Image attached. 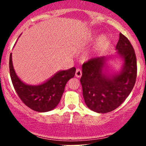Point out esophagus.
<instances>
[{"label": "esophagus", "mask_w": 146, "mask_h": 146, "mask_svg": "<svg viewBox=\"0 0 146 146\" xmlns=\"http://www.w3.org/2000/svg\"><path fill=\"white\" fill-rule=\"evenodd\" d=\"M82 70L80 69V68H77L76 72H75V76H76L77 78H80V77L82 76Z\"/></svg>", "instance_id": "esophagus-1"}]
</instances>
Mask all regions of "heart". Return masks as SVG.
<instances>
[{
  "label": "heart",
  "instance_id": "b5f03b06",
  "mask_svg": "<svg viewBox=\"0 0 146 146\" xmlns=\"http://www.w3.org/2000/svg\"><path fill=\"white\" fill-rule=\"evenodd\" d=\"M90 38H92V36H90ZM108 42V36L106 34H103L100 36L98 38V40L96 42V48L97 50L102 49L104 46L106 45Z\"/></svg>",
  "mask_w": 146,
  "mask_h": 146
}]
</instances>
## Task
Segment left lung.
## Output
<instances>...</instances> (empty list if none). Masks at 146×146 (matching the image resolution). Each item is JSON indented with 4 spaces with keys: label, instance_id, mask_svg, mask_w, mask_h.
Here are the masks:
<instances>
[{
    "label": "left lung",
    "instance_id": "obj_1",
    "mask_svg": "<svg viewBox=\"0 0 146 146\" xmlns=\"http://www.w3.org/2000/svg\"><path fill=\"white\" fill-rule=\"evenodd\" d=\"M116 48L125 62L119 74L110 78L103 74L105 57L91 58L82 65L80 82L84 99L87 106L96 113H109L118 108L130 95L136 82L137 65L135 50L121 33Z\"/></svg>",
    "mask_w": 146,
    "mask_h": 146
}]
</instances>
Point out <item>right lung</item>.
Returning a JSON list of instances; mask_svg holds the SVG:
<instances>
[{"instance_id":"right-lung-1","label":"right lung","mask_w":146,"mask_h":146,"mask_svg":"<svg viewBox=\"0 0 146 146\" xmlns=\"http://www.w3.org/2000/svg\"><path fill=\"white\" fill-rule=\"evenodd\" d=\"M75 67L61 71L42 84L29 86L23 83L16 75L10 53L9 73L14 89L21 101L37 112H47L56 108L61 100L66 83L75 76Z\"/></svg>"}]
</instances>
